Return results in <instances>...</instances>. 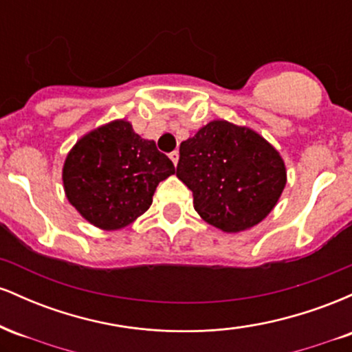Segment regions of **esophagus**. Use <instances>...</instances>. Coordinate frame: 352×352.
<instances>
[{
	"mask_svg": "<svg viewBox=\"0 0 352 352\" xmlns=\"http://www.w3.org/2000/svg\"><path fill=\"white\" fill-rule=\"evenodd\" d=\"M179 152H177V151H173L172 153H170V159H172V162H173V165H177V164H179Z\"/></svg>",
	"mask_w": 352,
	"mask_h": 352,
	"instance_id": "obj_1",
	"label": "esophagus"
}]
</instances>
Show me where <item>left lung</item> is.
<instances>
[{
  "mask_svg": "<svg viewBox=\"0 0 352 352\" xmlns=\"http://www.w3.org/2000/svg\"><path fill=\"white\" fill-rule=\"evenodd\" d=\"M177 177L192 190L193 208L207 223L236 233L270 215L285 190L286 167L253 129L217 119L180 144Z\"/></svg>",
  "mask_w": 352,
  "mask_h": 352,
  "instance_id": "1",
  "label": "left lung"
}]
</instances>
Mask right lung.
<instances>
[{"label":"right lung","instance_id":"obj_1","mask_svg":"<svg viewBox=\"0 0 352 352\" xmlns=\"http://www.w3.org/2000/svg\"><path fill=\"white\" fill-rule=\"evenodd\" d=\"M175 173L155 142L125 119L84 134L67 153L63 185L79 215L100 230H120L147 212L157 185Z\"/></svg>","mask_w":352,"mask_h":352}]
</instances>
